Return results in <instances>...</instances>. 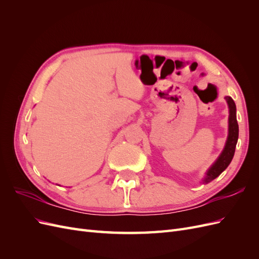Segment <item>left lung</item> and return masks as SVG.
Listing matches in <instances>:
<instances>
[{"mask_svg": "<svg viewBox=\"0 0 259 259\" xmlns=\"http://www.w3.org/2000/svg\"><path fill=\"white\" fill-rule=\"evenodd\" d=\"M227 104L229 107V128H228V137H227V142L225 145V148L221 155L218 156V159L214 162L208 170L206 171V175L203 179V184H207L211 180L215 179L221 175L223 171L228 167L230 162L232 161V158L234 155V151H236V146L238 143L239 138V125L237 121V108L236 104L231 97L226 96Z\"/></svg>", "mask_w": 259, "mask_h": 259, "instance_id": "obj_1", "label": "left lung"}]
</instances>
